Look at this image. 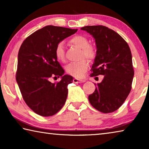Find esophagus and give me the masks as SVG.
I'll list each match as a JSON object with an SVG mask.
<instances>
[{
    "label": "esophagus",
    "instance_id": "esophagus-1",
    "mask_svg": "<svg viewBox=\"0 0 149 149\" xmlns=\"http://www.w3.org/2000/svg\"><path fill=\"white\" fill-rule=\"evenodd\" d=\"M73 81L74 83H84L86 81V80L84 79H77V78H74V79H73Z\"/></svg>",
    "mask_w": 149,
    "mask_h": 149
}]
</instances>
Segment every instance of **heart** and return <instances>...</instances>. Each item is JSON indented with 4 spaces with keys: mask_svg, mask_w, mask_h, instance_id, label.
I'll use <instances>...</instances> for the list:
<instances>
[{
    "mask_svg": "<svg viewBox=\"0 0 149 149\" xmlns=\"http://www.w3.org/2000/svg\"><path fill=\"white\" fill-rule=\"evenodd\" d=\"M70 42L81 49V58L85 57L89 60L94 59L97 55V49L94 45L89 44V40L84 35H75L70 39ZM54 54L56 59L60 62H64L65 53L64 42L60 41L56 45L54 49ZM89 67V62L86 59H82L77 62H72L67 65L66 72L72 76L81 78L84 76Z\"/></svg>",
    "mask_w": 149,
    "mask_h": 149,
    "instance_id": "obj_1",
    "label": "heart"
}]
</instances>
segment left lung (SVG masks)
Returning a JSON list of instances; mask_svg holds the SVG:
<instances>
[{
	"label": "left lung",
	"instance_id": "obj_1",
	"mask_svg": "<svg viewBox=\"0 0 149 149\" xmlns=\"http://www.w3.org/2000/svg\"><path fill=\"white\" fill-rule=\"evenodd\" d=\"M81 29L94 37L97 46L91 76L104 75L89 100L100 112H113L122 105L132 89L134 70L130 47L118 33L106 26H88Z\"/></svg>",
	"mask_w": 149,
	"mask_h": 149
}]
</instances>
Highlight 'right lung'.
Returning a JSON list of instances; mask_svg holds the SVG:
<instances>
[{
  "instance_id": "right-lung-1",
  "label": "right lung",
  "mask_w": 149,
  "mask_h": 149,
  "mask_svg": "<svg viewBox=\"0 0 149 149\" xmlns=\"http://www.w3.org/2000/svg\"><path fill=\"white\" fill-rule=\"evenodd\" d=\"M77 29L47 26L24 40L17 57L16 81L27 105L41 116H51L64 105L71 75H64L54 54L56 45L76 33ZM61 77L52 84L51 77Z\"/></svg>"
}]
</instances>
